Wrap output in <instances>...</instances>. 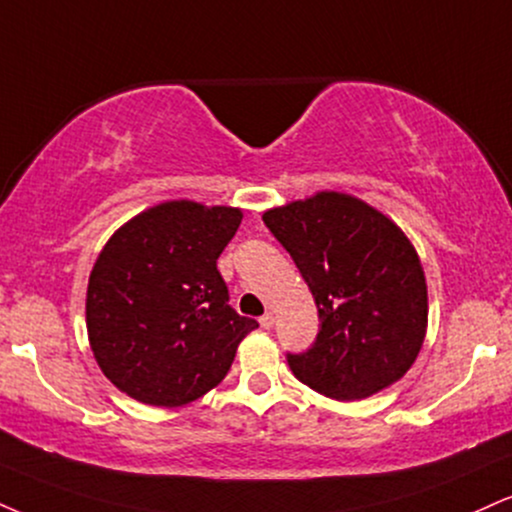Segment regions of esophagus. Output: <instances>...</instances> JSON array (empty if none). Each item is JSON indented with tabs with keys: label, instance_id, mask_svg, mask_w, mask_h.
<instances>
[{
	"label": "esophagus",
	"instance_id": "34e87169",
	"mask_svg": "<svg viewBox=\"0 0 512 512\" xmlns=\"http://www.w3.org/2000/svg\"><path fill=\"white\" fill-rule=\"evenodd\" d=\"M260 326H262V329H272V326H274V315H272V312H264V315L260 317Z\"/></svg>",
	"mask_w": 512,
	"mask_h": 512
}]
</instances>
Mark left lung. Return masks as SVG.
I'll use <instances>...</instances> for the list:
<instances>
[{"label":"left lung","mask_w":512,"mask_h":512,"mask_svg":"<svg viewBox=\"0 0 512 512\" xmlns=\"http://www.w3.org/2000/svg\"><path fill=\"white\" fill-rule=\"evenodd\" d=\"M315 295L319 334L286 353L303 384L336 400L372 396L412 367L427 331V283L405 233L367 202L317 193L262 214Z\"/></svg>","instance_id":"8db88e82"}]
</instances>
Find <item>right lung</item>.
I'll return each mask as SVG.
<instances>
[{"mask_svg": "<svg viewBox=\"0 0 512 512\" xmlns=\"http://www.w3.org/2000/svg\"><path fill=\"white\" fill-rule=\"evenodd\" d=\"M240 209L176 200L147 209L109 238L85 300L95 360L116 389L178 408L205 396L257 329L229 305L217 260Z\"/></svg>", "mask_w": 512, "mask_h": 512, "instance_id": "1", "label": "right lung"}]
</instances>
